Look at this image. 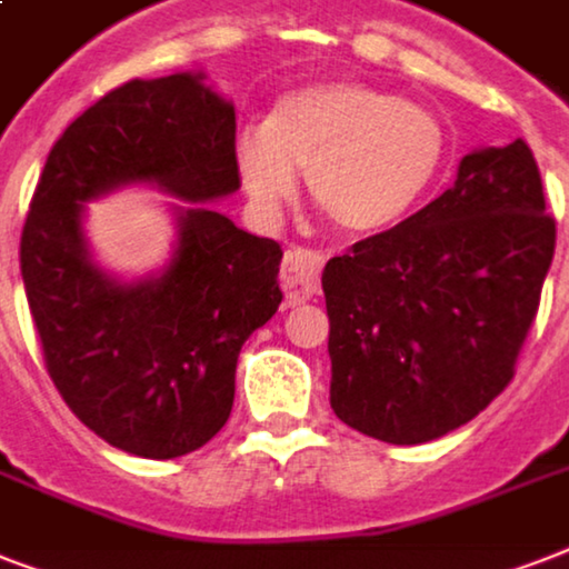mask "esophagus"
Segmentation results:
<instances>
[{
  "label": "esophagus",
  "mask_w": 569,
  "mask_h": 569,
  "mask_svg": "<svg viewBox=\"0 0 569 569\" xmlns=\"http://www.w3.org/2000/svg\"><path fill=\"white\" fill-rule=\"evenodd\" d=\"M321 268H325V253H319V250H286L283 277H280V280H283V289L289 295H303V298H310V295L319 289Z\"/></svg>",
  "instance_id": "esophagus-1"
}]
</instances>
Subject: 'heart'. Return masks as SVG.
<instances>
[{"label":"heart","instance_id":"obj_1","mask_svg":"<svg viewBox=\"0 0 569 569\" xmlns=\"http://www.w3.org/2000/svg\"><path fill=\"white\" fill-rule=\"evenodd\" d=\"M446 162V129L431 109L351 79L277 97L262 127L232 141L241 189L262 218H277L307 171L312 200L346 232L401 221Z\"/></svg>","mask_w":569,"mask_h":569}]
</instances>
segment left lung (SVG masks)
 <instances>
[{
	"label": "left lung",
	"mask_w": 569,
	"mask_h": 569,
	"mask_svg": "<svg viewBox=\"0 0 569 569\" xmlns=\"http://www.w3.org/2000/svg\"><path fill=\"white\" fill-rule=\"evenodd\" d=\"M552 253L529 144L463 156L449 191L325 266L333 413L392 446L476 419L513 378Z\"/></svg>",
	"instance_id": "8db88e82"
}]
</instances>
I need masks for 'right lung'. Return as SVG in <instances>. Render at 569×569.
<instances>
[{
    "mask_svg": "<svg viewBox=\"0 0 569 569\" xmlns=\"http://www.w3.org/2000/svg\"><path fill=\"white\" fill-rule=\"evenodd\" d=\"M236 109L203 70L132 79L82 111L49 150L22 227L20 268L52 383L97 437L171 460L230 419L244 339L277 312L283 250L212 200L239 191ZM132 184L173 196L169 262L136 281L106 272L84 202Z\"/></svg>",
    "mask_w": 569,
    "mask_h": 569,
    "instance_id": "1",
    "label": "right lung"
}]
</instances>
